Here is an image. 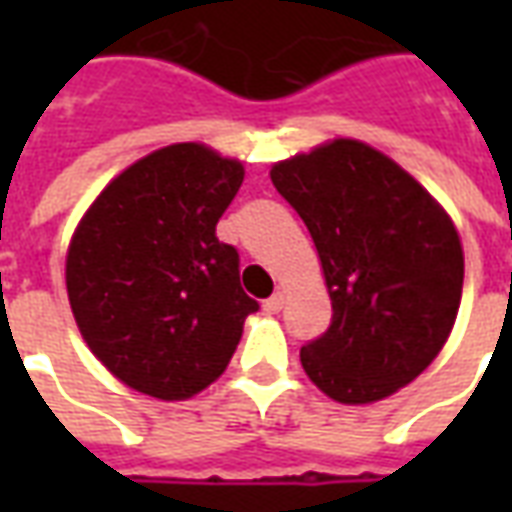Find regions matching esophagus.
<instances>
[{"mask_svg":"<svg viewBox=\"0 0 512 512\" xmlns=\"http://www.w3.org/2000/svg\"><path fill=\"white\" fill-rule=\"evenodd\" d=\"M282 307H285V293H282V290H277V293H274L271 299L263 301V310H266L268 315H277Z\"/></svg>","mask_w":512,"mask_h":512,"instance_id":"esophagus-1","label":"esophagus"}]
</instances>
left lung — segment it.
<instances>
[{
	"label": "left lung",
	"mask_w": 512,
	"mask_h": 512,
	"mask_svg": "<svg viewBox=\"0 0 512 512\" xmlns=\"http://www.w3.org/2000/svg\"><path fill=\"white\" fill-rule=\"evenodd\" d=\"M271 183L318 249L332 326L301 348L323 395L365 406L395 395L439 356L463 290L450 213L381 150L337 136L277 161Z\"/></svg>",
	"instance_id": "left-lung-1"
}]
</instances>
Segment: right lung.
Returning <instances> with one entry per match:
<instances>
[{"mask_svg": "<svg viewBox=\"0 0 512 512\" xmlns=\"http://www.w3.org/2000/svg\"><path fill=\"white\" fill-rule=\"evenodd\" d=\"M244 164L202 142L147 153L93 200L65 255V288L95 359L156 400H189L222 376L257 301L216 222Z\"/></svg>", "mask_w": 512, "mask_h": 512, "instance_id": "obj_1", "label": "right lung"}]
</instances>
